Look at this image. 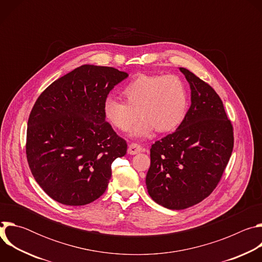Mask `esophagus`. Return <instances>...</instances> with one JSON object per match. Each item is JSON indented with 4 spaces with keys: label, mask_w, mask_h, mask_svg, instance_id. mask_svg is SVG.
I'll list each match as a JSON object with an SVG mask.
<instances>
[{
    "label": "esophagus",
    "mask_w": 262,
    "mask_h": 262,
    "mask_svg": "<svg viewBox=\"0 0 262 262\" xmlns=\"http://www.w3.org/2000/svg\"><path fill=\"white\" fill-rule=\"evenodd\" d=\"M142 151V146L140 144L137 143H132L128 145V149H127V152L129 155H137L139 152Z\"/></svg>",
    "instance_id": "esophagus-1"
}]
</instances>
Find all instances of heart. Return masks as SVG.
Wrapping results in <instances>:
<instances>
[{"mask_svg": "<svg viewBox=\"0 0 262 262\" xmlns=\"http://www.w3.org/2000/svg\"><path fill=\"white\" fill-rule=\"evenodd\" d=\"M125 101L107 96L103 101L106 120L121 132L128 130L139 115L143 119L132 134L146 136L154 128L160 133L175 129L188 107V91L174 74H140L122 89Z\"/></svg>", "mask_w": 262, "mask_h": 262, "instance_id": "1", "label": "heart"}]
</instances>
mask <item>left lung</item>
I'll return each instance as SVG.
<instances>
[{
  "mask_svg": "<svg viewBox=\"0 0 262 262\" xmlns=\"http://www.w3.org/2000/svg\"><path fill=\"white\" fill-rule=\"evenodd\" d=\"M191 87V106L177 129L150 148L148 194L169 209H184L208 197L230 160L233 126L216 92L180 67Z\"/></svg>",
  "mask_w": 262,
  "mask_h": 262,
  "instance_id": "left-lung-1",
  "label": "left lung"
}]
</instances>
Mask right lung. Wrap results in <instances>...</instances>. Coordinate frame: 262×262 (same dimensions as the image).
Wrapping results in <instances>:
<instances>
[{
	"instance_id": "1",
	"label": "right lung",
	"mask_w": 262,
	"mask_h": 262,
	"mask_svg": "<svg viewBox=\"0 0 262 262\" xmlns=\"http://www.w3.org/2000/svg\"><path fill=\"white\" fill-rule=\"evenodd\" d=\"M128 77L114 67L85 64L52 83L31 111L26 155L41 189L55 201L80 206L98 199L111 165L127 144L105 121L103 101Z\"/></svg>"
}]
</instances>
